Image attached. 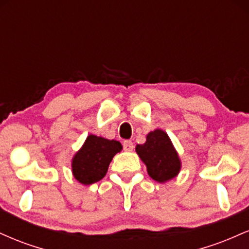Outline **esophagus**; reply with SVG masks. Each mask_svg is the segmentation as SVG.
<instances>
[{
	"mask_svg": "<svg viewBox=\"0 0 249 249\" xmlns=\"http://www.w3.org/2000/svg\"><path fill=\"white\" fill-rule=\"evenodd\" d=\"M123 147H124L125 151H132L133 150V142L131 141H125L123 142Z\"/></svg>",
	"mask_w": 249,
	"mask_h": 249,
	"instance_id": "obj_1",
	"label": "esophagus"
}]
</instances>
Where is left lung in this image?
Masks as SVG:
<instances>
[{
  "mask_svg": "<svg viewBox=\"0 0 249 249\" xmlns=\"http://www.w3.org/2000/svg\"><path fill=\"white\" fill-rule=\"evenodd\" d=\"M137 153L145 162L147 173L158 182L174 178L180 171V160L167 133L161 130L150 132L146 142L137 145Z\"/></svg>",
  "mask_w": 249,
  "mask_h": 249,
  "instance_id": "obj_1",
  "label": "left lung"
}]
</instances>
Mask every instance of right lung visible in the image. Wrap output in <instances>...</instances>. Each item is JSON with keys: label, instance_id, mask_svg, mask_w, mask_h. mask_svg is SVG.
I'll use <instances>...</instances> for the list:
<instances>
[{"label": "right lung", "instance_id": "right-lung-1", "mask_svg": "<svg viewBox=\"0 0 249 249\" xmlns=\"http://www.w3.org/2000/svg\"><path fill=\"white\" fill-rule=\"evenodd\" d=\"M121 150L119 142L90 134L72 159L73 177L84 185L99 181L107 174L113 156Z\"/></svg>", "mask_w": 249, "mask_h": 249}]
</instances>
